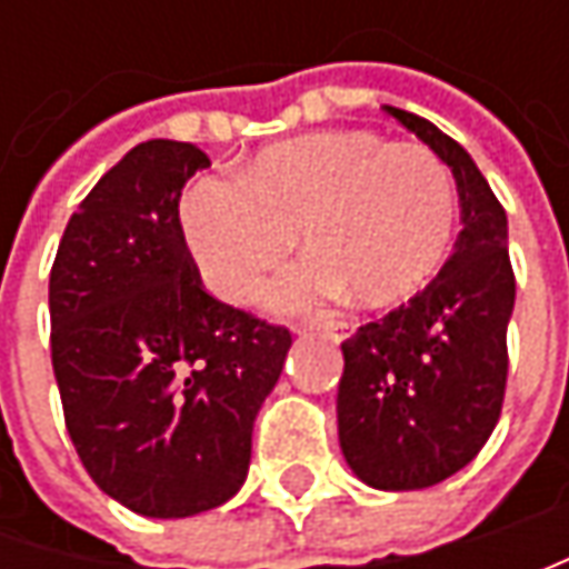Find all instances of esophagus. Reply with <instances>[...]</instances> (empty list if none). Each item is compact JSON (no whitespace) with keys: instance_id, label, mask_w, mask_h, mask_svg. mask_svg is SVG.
<instances>
[{"instance_id":"1","label":"esophagus","mask_w":569,"mask_h":569,"mask_svg":"<svg viewBox=\"0 0 569 569\" xmlns=\"http://www.w3.org/2000/svg\"><path fill=\"white\" fill-rule=\"evenodd\" d=\"M319 332H329V336H336V339H345L348 332H351V322L348 319H339V317H326L313 322Z\"/></svg>"}]
</instances>
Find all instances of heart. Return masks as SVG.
<instances>
[{
	"instance_id": "obj_1",
	"label": "heart",
	"mask_w": 569,
	"mask_h": 569,
	"mask_svg": "<svg viewBox=\"0 0 569 569\" xmlns=\"http://www.w3.org/2000/svg\"><path fill=\"white\" fill-rule=\"evenodd\" d=\"M180 218L199 272L224 300H247L303 230L313 256L269 288L272 307L295 310L345 288L363 307H389L443 266L456 187L425 144L329 129L272 144L233 177H199Z\"/></svg>"
}]
</instances>
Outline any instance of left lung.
<instances>
[{"label": "left lung", "mask_w": 569, "mask_h": 569, "mask_svg": "<svg viewBox=\"0 0 569 569\" xmlns=\"http://www.w3.org/2000/svg\"><path fill=\"white\" fill-rule=\"evenodd\" d=\"M386 113L452 170L462 230L421 295L341 341L339 443L363 485L421 491L466 469L497 427L516 278L507 211L469 151L425 117Z\"/></svg>", "instance_id": "8db88e82"}]
</instances>
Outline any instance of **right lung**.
<instances>
[{
  "instance_id": "right-lung-1",
  "label": "right lung",
  "mask_w": 569,
  "mask_h": 569,
  "mask_svg": "<svg viewBox=\"0 0 569 569\" xmlns=\"http://www.w3.org/2000/svg\"><path fill=\"white\" fill-rule=\"evenodd\" d=\"M189 142L151 139L69 218L50 272V351L66 430L100 491L183 519L247 481L252 421L291 332L202 288L180 224Z\"/></svg>"
}]
</instances>
